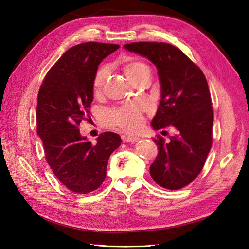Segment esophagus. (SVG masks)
Here are the masks:
<instances>
[{"mask_svg":"<svg viewBox=\"0 0 249 249\" xmlns=\"http://www.w3.org/2000/svg\"><path fill=\"white\" fill-rule=\"evenodd\" d=\"M122 140L125 142H134L140 140L139 136H132V135H122Z\"/></svg>","mask_w":249,"mask_h":249,"instance_id":"esophagus-1","label":"esophagus"}]
</instances>
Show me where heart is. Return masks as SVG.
Masks as SVG:
<instances>
[{
	"instance_id": "heart-1",
	"label": "heart",
	"mask_w": 249,
	"mask_h": 249,
	"mask_svg": "<svg viewBox=\"0 0 249 249\" xmlns=\"http://www.w3.org/2000/svg\"><path fill=\"white\" fill-rule=\"evenodd\" d=\"M123 69L126 76L134 84L145 74L150 73V67L146 63L134 59H126ZM107 71L102 67L94 77V92L98 93L106 82ZM103 122L108 127H119L126 131H135L142 126V107L140 103H131L120 108L110 109L103 118Z\"/></svg>"
}]
</instances>
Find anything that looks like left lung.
Masks as SVG:
<instances>
[{"label":"left lung","mask_w":249,"mask_h":249,"mask_svg":"<svg viewBox=\"0 0 249 249\" xmlns=\"http://www.w3.org/2000/svg\"><path fill=\"white\" fill-rule=\"evenodd\" d=\"M124 49L147 58L157 68L161 98L151 126L154 130H176L170 142L155 140L159 151L150 166L151 177L163 188H183L202 171L212 146L213 109L207 79L174 45L133 42Z\"/></svg>","instance_id":"1"}]
</instances>
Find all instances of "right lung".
<instances>
[{"label": "right lung", "mask_w": 249, "mask_h": 249, "mask_svg": "<svg viewBox=\"0 0 249 249\" xmlns=\"http://www.w3.org/2000/svg\"><path fill=\"white\" fill-rule=\"evenodd\" d=\"M119 47L99 42L71 47L47 72L38 93L37 134L45 159L63 185L76 194H89L101 185L108 158L122 142L119 134L104 132L93 145L78 129L90 117L99 64Z\"/></svg>", "instance_id": "1"}]
</instances>
